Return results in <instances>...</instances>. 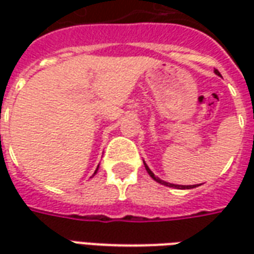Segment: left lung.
I'll return each mask as SVG.
<instances>
[{
    "label": "left lung",
    "instance_id": "8db88e82",
    "mask_svg": "<svg viewBox=\"0 0 254 254\" xmlns=\"http://www.w3.org/2000/svg\"><path fill=\"white\" fill-rule=\"evenodd\" d=\"M215 73H216L218 76H220V73H219L218 70H215ZM144 166H145V170H147V173H148L149 176H151V178H154L155 181L159 182V184H162V185H165V187L177 188V189H193V188H196V185H176V184H170V182L163 181V180H160L159 177H155V174L152 173V171L149 170V167L147 166V163H145V162H144Z\"/></svg>",
    "mask_w": 254,
    "mask_h": 254
}]
</instances>
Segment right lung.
<instances>
[{
    "mask_svg": "<svg viewBox=\"0 0 254 254\" xmlns=\"http://www.w3.org/2000/svg\"><path fill=\"white\" fill-rule=\"evenodd\" d=\"M98 169H99V166H98V167H96V170H95V173H94V176H95V174H96V173H98ZM94 176H92V177H94Z\"/></svg>",
    "mask_w": 254,
    "mask_h": 254,
    "instance_id": "obj_1",
    "label": "right lung"
}]
</instances>
